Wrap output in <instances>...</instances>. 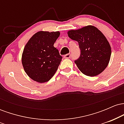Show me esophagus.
<instances>
[{
	"label": "esophagus",
	"mask_w": 124,
	"mask_h": 124,
	"mask_svg": "<svg viewBox=\"0 0 124 124\" xmlns=\"http://www.w3.org/2000/svg\"><path fill=\"white\" fill-rule=\"evenodd\" d=\"M70 56H71L70 54H66V55H64L63 57H64V58H66V59H68V58H70Z\"/></svg>",
	"instance_id": "34e87169"
}]
</instances>
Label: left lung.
<instances>
[{
	"label": "left lung",
	"mask_w": 124,
	"mask_h": 124,
	"mask_svg": "<svg viewBox=\"0 0 124 124\" xmlns=\"http://www.w3.org/2000/svg\"><path fill=\"white\" fill-rule=\"evenodd\" d=\"M69 37L78 41L80 55L75 61L79 69L89 76H96L104 71L110 59L111 49L106 37L96 27L87 25L68 32Z\"/></svg>",
	"instance_id": "obj_1"
}]
</instances>
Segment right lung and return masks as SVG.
Listing matches in <instances>:
<instances>
[{"label": "right lung", "mask_w": 124, "mask_h": 124, "mask_svg": "<svg viewBox=\"0 0 124 124\" xmlns=\"http://www.w3.org/2000/svg\"><path fill=\"white\" fill-rule=\"evenodd\" d=\"M60 32L39 31L25 45L22 64L25 73L32 80L45 83L55 75L62 57L54 44Z\"/></svg>", "instance_id": "1"}]
</instances>
